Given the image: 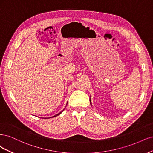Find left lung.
<instances>
[{
  "label": "left lung",
  "mask_w": 153,
  "mask_h": 153,
  "mask_svg": "<svg viewBox=\"0 0 153 153\" xmlns=\"http://www.w3.org/2000/svg\"><path fill=\"white\" fill-rule=\"evenodd\" d=\"M90 103H91V98H90Z\"/></svg>",
  "instance_id": "1"
}]
</instances>
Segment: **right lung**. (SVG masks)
I'll list each match as a JSON object with an SVG mask.
<instances>
[{
  "mask_svg": "<svg viewBox=\"0 0 153 153\" xmlns=\"http://www.w3.org/2000/svg\"><path fill=\"white\" fill-rule=\"evenodd\" d=\"M63 110H64V109H63ZM63 111H62V112H60V113H58V114H56V115H55V116H52V117H56V116H58V115H60V114H61V113H62V112L63 111Z\"/></svg>",
  "mask_w": 153,
  "mask_h": 153,
  "instance_id": "right-lung-1",
  "label": "right lung"
}]
</instances>
